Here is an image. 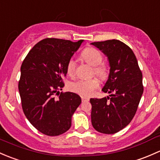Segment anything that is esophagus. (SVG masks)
<instances>
[{
    "label": "esophagus",
    "mask_w": 160,
    "mask_h": 160,
    "mask_svg": "<svg viewBox=\"0 0 160 160\" xmlns=\"http://www.w3.org/2000/svg\"><path fill=\"white\" fill-rule=\"evenodd\" d=\"M81 99H82V101H83V102H86V101H89V98H86V97H81Z\"/></svg>",
    "instance_id": "34e87169"
}]
</instances>
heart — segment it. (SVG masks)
<instances>
[{
	"label": "heart",
	"instance_id": "b5f03b06",
	"mask_svg": "<svg viewBox=\"0 0 160 160\" xmlns=\"http://www.w3.org/2000/svg\"><path fill=\"white\" fill-rule=\"evenodd\" d=\"M81 56L88 63L93 66V74L99 77L100 80H105L109 76L108 67L105 63H103V56L98 49L93 47H88L82 52ZM76 70V61L70 59L67 65V71L69 76H73ZM99 87V80L98 78H92L90 80L79 79L73 82H71L69 88L72 92L79 93L83 96H90L94 90Z\"/></svg>",
	"mask_w": 160,
	"mask_h": 160
}]
</instances>
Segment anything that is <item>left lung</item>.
<instances>
[{
  "mask_svg": "<svg viewBox=\"0 0 160 160\" xmlns=\"http://www.w3.org/2000/svg\"><path fill=\"white\" fill-rule=\"evenodd\" d=\"M91 44L108 56L111 67L102 89L110 97L90 100L91 123L101 133L114 134L126 127L136 113L143 93L142 73L133 51L122 42L112 39Z\"/></svg>",
  "mask_w": 160,
  "mask_h": 160,
  "instance_id": "left-lung-1",
  "label": "left lung"
}]
</instances>
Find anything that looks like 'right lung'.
I'll return each instance as SVG.
<instances>
[{"label":"right lung","instance_id":"add662e5","mask_svg":"<svg viewBox=\"0 0 160 160\" xmlns=\"http://www.w3.org/2000/svg\"><path fill=\"white\" fill-rule=\"evenodd\" d=\"M82 42L45 38L34 46L22 62L18 81L22 110L44 135L57 136L70 129L72 114L81 103L77 93H59V90L64 87L67 62Z\"/></svg>","mask_w":160,"mask_h":160}]
</instances>
